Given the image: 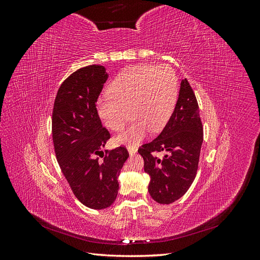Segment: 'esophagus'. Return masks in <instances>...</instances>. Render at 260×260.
<instances>
[{"label": "esophagus", "mask_w": 260, "mask_h": 260, "mask_svg": "<svg viewBox=\"0 0 260 260\" xmlns=\"http://www.w3.org/2000/svg\"><path fill=\"white\" fill-rule=\"evenodd\" d=\"M137 151H138V149H137V147H135V146H129V147H128V152H129L130 155L136 154Z\"/></svg>", "instance_id": "obj_1"}]
</instances>
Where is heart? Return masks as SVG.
Here are the masks:
<instances>
[{"mask_svg":"<svg viewBox=\"0 0 260 260\" xmlns=\"http://www.w3.org/2000/svg\"><path fill=\"white\" fill-rule=\"evenodd\" d=\"M178 79L167 65H140L125 69L108 85V95L98 102L101 120L112 131H120L133 118L130 127L115 138V143L135 146L149 130L160 131L174 112Z\"/></svg>","mask_w":260,"mask_h":260,"instance_id":"heart-1","label":"heart"}]
</instances>
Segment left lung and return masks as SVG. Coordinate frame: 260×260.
Returning <instances> with one entry per match:
<instances>
[{"instance_id": "obj_1", "label": "left lung", "mask_w": 260, "mask_h": 260, "mask_svg": "<svg viewBox=\"0 0 260 260\" xmlns=\"http://www.w3.org/2000/svg\"><path fill=\"white\" fill-rule=\"evenodd\" d=\"M203 137L198 100L183 79L175 111L160 135L138 149L151 178L148 193L155 202L171 204L190 188L198 174ZM159 151L167 153L162 159L154 156Z\"/></svg>"}]
</instances>
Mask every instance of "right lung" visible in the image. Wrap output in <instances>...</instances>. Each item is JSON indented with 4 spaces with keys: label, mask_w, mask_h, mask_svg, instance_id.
Here are the masks:
<instances>
[{
    "label": "right lung",
    "mask_w": 260,
    "mask_h": 260,
    "mask_svg": "<svg viewBox=\"0 0 260 260\" xmlns=\"http://www.w3.org/2000/svg\"><path fill=\"white\" fill-rule=\"evenodd\" d=\"M107 78L104 66L76 70L60 84L52 114L54 149L62 175L76 198L92 209L115 202L117 178L129 157L122 145L103 152L111 133L102 125L96 102Z\"/></svg>",
    "instance_id": "add662e5"
}]
</instances>
